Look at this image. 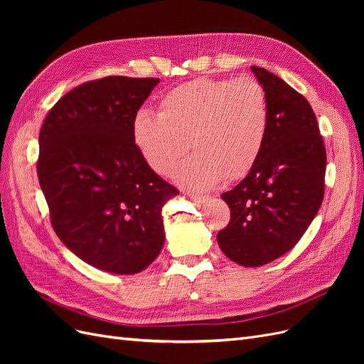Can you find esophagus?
I'll use <instances>...</instances> for the list:
<instances>
[{"label":"esophagus","instance_id":"esophagus-1","mask_svg":"<svg viewBox=\"0 0 364 364\" xmlns=\"http://www.w3.org/2000/svg\"><path fill=\"white\" fill-rule=\"evenodd\" d=\"M186 196H188L191 200H194V202H197V203H203V202H208V200H209V196H205V194H197V193H186Z\"/></svg>","mask_w":364,"mask_h":364}]
</instances>
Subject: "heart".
Segmentation results:
<instances>
[{"label": "heart", "mask_w": 364, "mask_h": 364, "mask_svg": "<svg viewBox=\"0 0 364 364\" xmlns=\"http://www.w3.org/2000/svg\"><path fill=\"white\" fill-rule=\"evenodd\" d=\"M267 132V97L252 77L183 83L161 98L158 115L141 111L132 123L139 156L161 176L170 173L188 141L196 153L173 170V178L190 191L245 178L261 155Z\"/></svg>", "instance_id": "b5f03b06"}]
</instances>
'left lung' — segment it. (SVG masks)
Here are the masks:
<instances>
[{
	"mask_svg": "<svg viewBox=\"0 0 364 364\" xmlns=\"http://www.w3.org/2000/svg\"><path fill=\"white\" fill-rule=\"evenodd\" d=\"M269 105V132L258 161L222 194L229 225L217 234L225 255L259 267L296 246L323 200L326 150L306 98L278 75L252 67Z\"/></svg>",
	"mask_w": 364,
	"mask_h": 364,
	"instance_id": "left-lung-1",
	"label": "left lung"
}]
</instances>
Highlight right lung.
Wrapping results in <instances>:
<instances>
[{
	"label": "right lung",
	"mask_w": 364,
	"mask_h": 364,
	"mask_svg": "<svg viewBox=\"0 0 364 364\" xmlns=\"http://www.w3.org/2000/svg\"><path fill=\"white\" fill-rule=\"evenodd\" d=\"M159 79L109 75L51 107L41 127L38 178L54 232L100 270L134 274L164 246L162 208L178 188L142 161L132 123Z\"/></svg>",
	"instance_id": "right-lung-1"
}]
</instances>
